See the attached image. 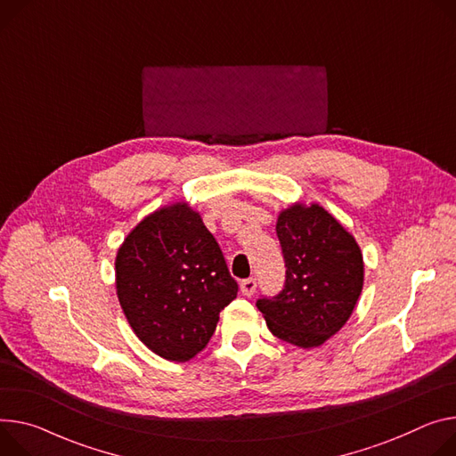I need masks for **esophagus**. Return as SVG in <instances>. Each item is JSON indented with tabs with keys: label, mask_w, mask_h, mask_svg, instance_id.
<instances>
[{
	"label": "esophagus",
	"mask_w": 456,
	"mask_h": 456,
	"mask_svg": "<svg viewBox=\"0 0 456 456\" xmlns=\"http://www.w3.org/2000/svg\"><path fill=\"white\" fill-rule=\"evenodd\" d=\"M241 293L245 297H253L256 293V278H245L241 281Z\"/></svg>",
	"instance_id": "1"
}]
</instances>
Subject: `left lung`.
Masks as SVG:
<instances>
[{"mask_svg": "<svg viewBox=\"0 0 456 456\" xmlns=\"http://www.w3.org/2000/svg\"><path fill=\"white\" fill-rule=\"evenodd\" d=\"M285 262L283 289L260 297L271 333L298 347L322 346L349 320L363 285V260L354 238L323 207L300 203L278 216Z\"/></svg>", "mask_w": 456, "mask_h": 456, "instance_id": "1", "label": "left lung"}]
</instances>
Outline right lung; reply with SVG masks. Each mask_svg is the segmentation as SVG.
Masks as SVG:
<instances>
[{
    "label": "right lung",
    "mask_w": 456,
    "mask_h": 456,
    "mask_svg": "<svg viewBox=\"0 0 456 456\" xmlns=\"http://www.w3.org/2000/svg\"><path fill=\"white\" fill-rule=\"evenodd\" d=\"M116 289L136 337L156 354L187 362L215 335L238 295L215 236L187 203L140 222L116 256Z\"/></svg>",
    "instance_id": "1"
}]
</instances>
